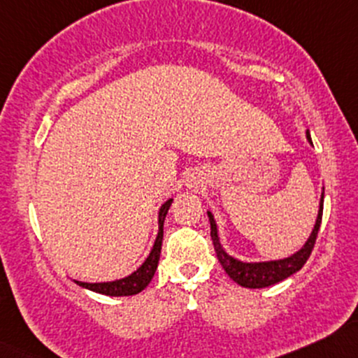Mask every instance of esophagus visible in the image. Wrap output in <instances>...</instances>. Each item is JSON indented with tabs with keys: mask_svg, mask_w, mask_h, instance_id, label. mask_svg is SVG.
Segmentation results:
<instances>
[{
	"mask_svg": "<svg viewBox=\"0 0 358 358\" xmlns=\"http://www.w3.org/2000/svg\"><path fill=\"white\" fill-rule=\"evenodd\" d=\"M195 185H199V182H192L190 187H195Z\"/></svg>",
	"mask_w": 358,
	"mask_h": 358,
	"instance_id": "34e87169",
	"label": "esophagus"
}]
</instances>
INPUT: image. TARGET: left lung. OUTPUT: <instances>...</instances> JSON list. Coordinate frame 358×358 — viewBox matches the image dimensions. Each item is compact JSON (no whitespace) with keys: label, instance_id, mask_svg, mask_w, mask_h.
I'll return each instance as SVG.
<instances>
[{"label":"left lung","instance_id":"1","mask_svg":"<svg viewBox=\"0 0 358 358\" xmlns=\"http://www.w3.org/2000/svg\"><path fill=\"white\" fill-rule=\"evenodd\" d=\"M306 137H308L309 143L313 144L309 131L306 132ZM323 199H324V194H321L320 210H317L316 224H314L311 236L308 238V241L304 243V246H302L297 253L290 255L287 258H282V260H272V262H255V263L241 262L238 260V258L231 257L229 253H226V250L222 248L221 241H219L217 224L214 221V215H212L210 212H207L210 221V238H212V243H214L215 255H217L219 263H221L222 268L226 270V273L229 275L236 284L241 285V287L263 289V287H268V285L278 284V282L285 280V278L290 277V275L299 272L302 266H304V263L308 262L309 255H311V251L314 248V243H316L317 231H320L321 219H323Z\"/></svg>","mask_w":358,"mask_h":358}]
</instances>
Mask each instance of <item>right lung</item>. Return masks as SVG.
<instances>
[{
	"label": "right lung",
	"instance_id": "add662e5",
	"mask_svg": "<svg viewBox=\"0 0 358 358\" xmlns=\"http://www.w3.org/2000/svg\"><path fill=\"white\" fill-rule=\"evenodd\" d=\"M171 202H173V199L166 200V202L161 206L159 215H158L159 231H158V236H156L155 246H152L151 253H149L146 262H144L134 273H131L129 277L119 278V280H113V282H98V284H88V282H80V280H74V282H76L80 287L93 290V292H98V294H103V296H113V297L134 296V294H139L141 290L146 289L149 282H151V278L155 277L156 268H158L161 243H163V224H164V217H166Z\"/></svg>",
	"mask_w": 358,
	"mask_h": 358
}]
</instances>
